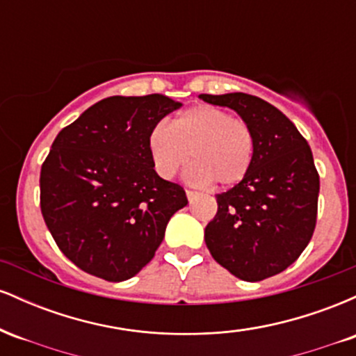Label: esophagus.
Segmentation results:
<instances>
[{
  "mask_svg": "<svg viewBox=\"0 0 356 356\" xmlns=\"http://www.w3.org/2000/svg\"><path fill=\"white\" fill-rule=\"evenodd\" d=\"M186 195H187V199H189V201L192 202V199L197 197V192H195V191H191V189H186Z\"/></svg>",
  "mask_w": 356,
  "mask_h": 356,
  "instance_id": "34e87169",
  "label": "esophagus"
}]
</instances>
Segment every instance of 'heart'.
<instances>
[{
    "instance_id": "heart-1",
    "label": "heart",
    "mask_w": 356,
    "mask_h": 356,
    "mask_svg": "<svg viewBox=\"0 0 356 356\" xmlns=\"http://www.w3.org/2000/svg\"><path fill=\"white\" fill-rule=\"evenodd\" d=\"M149 150L161 177L172 179L189 162L191 152L192 181L231 187L251 169L256 137L244 118L214 105H197L175 117L170 129L155 125L149 134Z\"/></svg>"
}]
</instances>
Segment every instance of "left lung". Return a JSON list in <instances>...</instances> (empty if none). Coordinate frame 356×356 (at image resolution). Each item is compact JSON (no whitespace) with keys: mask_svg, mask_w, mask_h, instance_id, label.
Returning <instances> with one entry per match:
<instances>
[{"mask_svg":"<svg viewBox=\"0 0 356 356\" xmlns=\"http://www.w3.org/2000/svg\"><path fill=\"white\" fill-rule=\"evenodd\" d=\"M199 99L236 110L256 137L246 177L216 195L206 246L231 275L263 281L295 263L313 236L320 175L312 149L295 124L259 97L236 92Z\"/></svg>","mask_w":356,"mask_h":356,"instance_id":"left-lung-1","label":"left lung"}]
</instances>
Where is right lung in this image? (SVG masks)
I'll return each instance as SVG.
<instances>
[{"mask_svg": "<svg viewBox=\"0 0 356 356\" xmlns=\"http://www.w3.org/2000/svg\"><path fill=\"white\" fill-rule=\"evenodd\" d=\"M182 104L165 95L108 97L65 127L40 174V207L75 266L125 281L152 259L186 191L154 170L149 134Z\"/></svg>", "mask_w": 356, "mask_h": 356, "instance_id": "right-lung-1", "label": "right lung"}]
</instances>
